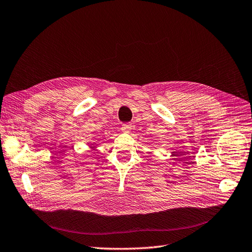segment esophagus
Listing matches in <instances>:
<instances>
[{
    "label": "esophagus",
    "mask_w": 252,
    "mask_h": 252,
    "mask_svg": "<svg viewBox=\"0 0 252 252\" xmlns=\"http://www.w3.org/2000/svg\"><path fill=\"white\" fill-rule=\"evenodd\" d=\"M132 129V125L131 124H124L121 126V131L125 132V133H129Z\"/></svg>",
    "instance_id": "34e87169"
}]
</instances>
